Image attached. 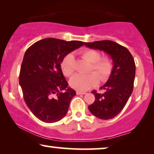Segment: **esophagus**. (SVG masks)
I'll list each match as a JSON object with an SVG mask.
<instances>
[{
  "instance_id": "1",
  "label": "esophagus",
  "mask_w": 154,
  "mask_h": 154,
  "mask_svg": "<svg viewBox=\"0 0 154 154\" xmlns=\"http://www.w3.org/2000/svg\"><path fill=\"white\" fill-rule=\"evenodd\" d=\"M86 92H81V91H76V94L79 95V94H85Z\"/></svg>"
}]
</instances>
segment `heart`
Wrapping results in <instances>:
<instances>
[{"mask_svg": "<svg viewBox=\"0 0 154 154\" xmlns=\"http://www.w3.org/2000/svg\"><path fill=\"white\" fill-rule=\"evenodd\" d=\"M81 56L91 63L89 72L88 74H75L69 81L71 87L79 91H85L94 87L100 81H106L113 71V64L109 57H101L100 52L94 50L87 49L81 52ZM73 56L68 54L62 59L61 62V69L65 76L69 77L73 74Z\"/></svg>", "mask_w": 154, "mask_h": 154, "instance_id": "obj_1", "label": "heart"}]
</instances>
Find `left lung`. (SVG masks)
<instances>
[{"instance_id": "obj_1", "label": "left lung", "mask_w": 154, "mask_h": 154, "mask_svg": "<svg viewBox=\"0 0 154 154\" xmlns=\"http://www.w3.org/2000/svg\"><path fill=\"white\" fill-rule=\"evenodd\" d=\"M86 47L102 50L113 60V69L109 79L101 88L103 93L93 90L94 103L88 106L90 112L100 119L109 120L123 110L131 95L135 77V63L127 48L111 41L84 43Z\"/></svg>"}]
</instances>
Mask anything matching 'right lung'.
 <instances>
[{
    "instance_id": "right-lung-1",
    "label": "right lung",
    "mask_w": 154,
    "mask_h": 154,
    "mask_svg": "<svg viewBox=\"0 0 154 154\" xmlns=\"http://www.w3.org/2000/svg\"><path fill=\"white\" fill-rule=\"evenodd\" d=\"M83 45L79 41L48 38L35 42L25 52L19 82L27 106L43 122L54 123L66 116L75 91L68 88L61 62Z\"/></svg>"
}]
</instances>
